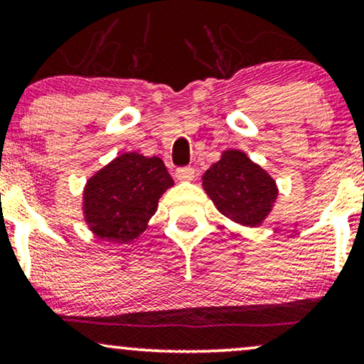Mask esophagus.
I'll return each mask as SVG.
<instances>
[{
	"instance_id": "34e87169",
	"label": "esophagus",
	"mask_w": 364,
	"mask_h": 364,
	"mask_svg": "<svg viewBox=\"0 0 364 364\" xmlns=\"http://www.w3.org/2000/svg\"><path fill=\"white\" fill-rule=\"evenodd\" d=\"M195 178V169L191 168H181L176 171V179L178 181H191Z\"/></svg>"
}]
</instances>
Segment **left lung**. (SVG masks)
Segmentation results:
<instances>
[{"label":"left lung","mask_w":364,"mask_h":364,"mask_svg":"<svg viewBox=\"0 0 364 364\" xmlns=\"http://www.w3.org/2000/svg\"><path fill=\"white\" fill-rule=\"evenodd\" d=\"M202 186L220 214L246 228L265 223L279 196L275 179L237 149L220 154L203 173Z\"/></svg>","instance_id":"8db88e82"}]
</instances>
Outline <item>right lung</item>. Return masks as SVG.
I'll return each instance as SVG.
<instances>
[{"instance_id": "add662e5", "label": "right lung", "mask_w": 364, "mask_h": 364, "mask_svg": "<svg viewBox=\"0 0 364 364\" xmlns=\"http://www.w3.org/2000/svg\"><path fill=\"white\" fill-rule=\"evenodd\" d=\"M171 186L174 181L162 159L119 154L87 179L83 220L99 240L132 243L149 228L159 198Z\"/></svg>"}]
</instances>
